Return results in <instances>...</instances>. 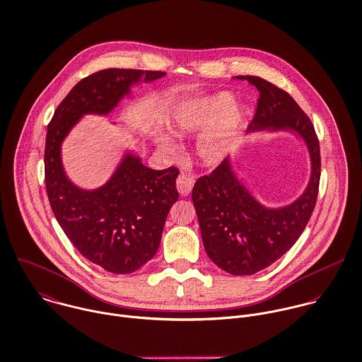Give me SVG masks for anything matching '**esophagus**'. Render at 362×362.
<instances>
[{
	"mask_svg": "<svg viewBox=\"0 0 362 362\" xmlns=\"http://www.w3.org/2000/svg\"><path fill=\"white\" fill-rule=\"evenodd\" d=\"M177 189H178V192L182 195V197H187V195H189V192H191V189H192V187H194V180L192 178H189V177H187L185 174H180L178 175V178H177Z\"/></svg>",
	"mask_w": 362,
	"mask_h": 362,
	"instance_id": "1",
	"label": "esophagus"
}]
</instances>
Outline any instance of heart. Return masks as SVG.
Returning <instances> with one entry per match:
<instances>
[{
	"label": "heart",
	"instance_id": "obj_1",
	"mask_svg": "<svg viewBox=\"0 0 362 362\" xmlns=\"http://www.w3.org/2000/svg\"><path fill=\"white\" fill-rule=\"evenodd\" d=\"M233 101L232 94L221 93L205 100L185 103L175 110L168 122L171 133L177 137L194 134L216 122L197 144V157L206 167L216 165L225 158L230 134L245 119V108L232 107ZM157 143L164 151L175 153V146L167 137L158 136Z\"/></svg>",
	"mask_w": 362,
	"mask_h": 362
}]
</instances>
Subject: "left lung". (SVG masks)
<instances>
[{
    "label": "left lung",
    "instance_id": "1",
    "mask_svg": "<svg viewBox=\"0 0 362 362\" xmlns=\"http://www.w3.org/2000/svg\"><path fill=\"white\" fill-rule=\"evenodd\" d=\"M236 78L247 80L259 93L247 132L298 133L308 146L312 163L305 192L291 205L276 209L261 205L247 191L229 157L195 182L192 202L208 257L232 275H251L282 257L305 230L319 192L320 147L312 122L286 91L261 77Z\"/></svg>",
    "mask_w": 362,
    "mask_h": 362
}]
</instances>
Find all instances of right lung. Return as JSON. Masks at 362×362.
Listing matches in <instances>:
<instances>
[{"label": "right lung", "mask_w": 362, "mask_h": 362, "mask_svg": "<svg viewBox=\"0 0 362 362\" xmlns=\"http://www.w3.org/2000/svg\"><path fill=\"white\" fill-rule=\"evenodd\" d=\"M164 71L107 69L77 83L47 126L45 184L52 211L73 245L114 274H130L158 250L164 223L178 199V168L151 170L126 153L107 184L81 189L66 175L62 143L81 117L108 115L130 87L164 77Z\"/></svg>", "instance_id": "right-lung-1"}]
</instances>
